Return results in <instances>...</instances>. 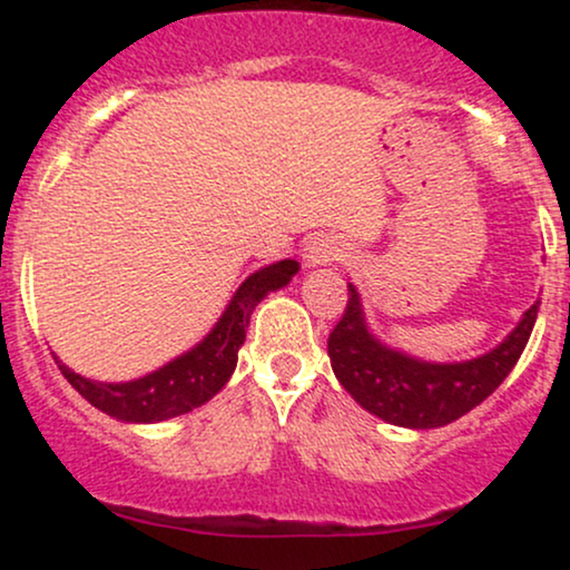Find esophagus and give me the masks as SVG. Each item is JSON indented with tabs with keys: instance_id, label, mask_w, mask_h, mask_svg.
Masks as SVG:
<instances>
[{
	"instance_id": "1",
	"label": "esophagus",
	"mask_w": 570,
	"mask_h": 570,
	"mask_svg": "<svg viewBox=\"0 0 570 570\" xmlns=\"http://www.w3.org/2000/svg\"><path fill=\"white\" fill-rule=\"evenodd\" d=\"M305 257H307V265H324L340 257V248L326 244L324 238H316L305 246Z\"/></svg>"
}]
</instances>
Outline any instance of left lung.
<instances>
[{"label": "left lung", "mask_w": 570, "mask_h": 570, "mask_svg": "<svg viewBox=\"0 0 570 570\" xmlns=\"http://www.w3.org/2000/svg\"><path fill=\"white\" fill-rule=\"evenodd\" d=\"M539 303L531 305L499 348L461 364H429L385 348L364 324L362 299L348 284L343 318L332 330L330 358L340 385L372 415L404 429L448 426L482 404L514 370L531 337Z\"/></svg>", "instance_id": "8db88e82"}]
</instances>
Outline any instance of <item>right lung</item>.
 Listing matches in <instances>:
<instances>
[{"instance_id": "1", "label": "right lung", "mask_w": 570, "mask_h": 570, "mask_svg": "<svg viewBox=\"0 0 570 570\" xmlns=\"http://www.w3.org/2000/svg\"><path fill=\"white\" fill-rule=\"evenodd\" d=\"M297 271L299 265L294 259H281V263L267 265L254 276H248L235 292L227 311L222 313L212 335L185 356L174 358L171 364L153 372V375L139 377V381L96 383L71 372L67 364L56 358L58 370L94 407L117 417V421L158 423L185 415V412L206 404L214 394H219L222 385L230 381L235 362H238V348L246 340L252 311L267 294L289 284Z\"/></svg>"}]
</instances>
